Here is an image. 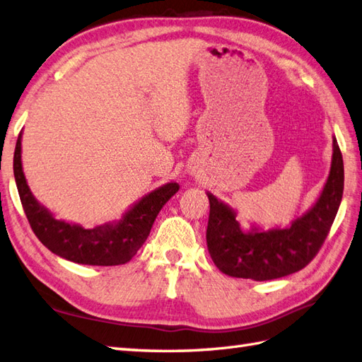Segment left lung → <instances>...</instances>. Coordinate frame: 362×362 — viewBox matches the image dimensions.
<instances>
[{
  "label": "left lung",
  "mask_w": 362,
  "mask_h": 362,
  "mask_svg": "<svg viewBox=\"0 0 362 362\" xmlns=\"http://www.w3.org/2000/svg\"><path fill=\"white\" fill-rule=\"evenodd\" d=\"M342 192L344 163L334 136L330 173L320 195L290 226L263 229L259 224H251L245 229L237 221L235 209L206 192L211 204L206 232L209 254L224 274L257 282L300 271L315 259L325 242L338 214Z\"/></svg>",
  "instance_id": "1"
}]
</instances>
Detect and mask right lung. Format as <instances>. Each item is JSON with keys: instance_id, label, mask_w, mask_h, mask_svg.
I'll use <instances>...</instances> for the list:
<instances>
[{"instance_id": "add662e5", "label": "right lung", "mask_w": 362, "mask_h": 362, "mask_svg": "<svg viewBox=\"0 0 362 362\" xmlns=\"http://www.w3.org/2000/svg\"><path fill=\"white\" fill-rule=\"evenodd\" d=\"M21 138L18 134L13 153V176L21 204L34 234L51 252L80 264L116 267L130 262L146 242L160 209L180 190L170 181L144 195L122 214V218L93 229L82 224L57 220L32 194L21 163Z\"/></svg>"}]
</instances>
